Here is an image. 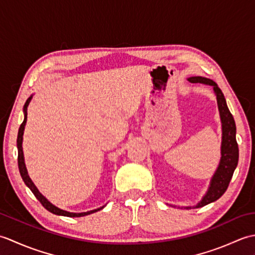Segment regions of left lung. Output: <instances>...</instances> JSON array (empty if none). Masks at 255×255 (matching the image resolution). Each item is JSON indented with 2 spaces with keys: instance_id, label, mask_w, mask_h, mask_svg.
<instances>
[{
  "instance_id": "obj_1",
  "label": "left lung",
  "mask_w": 255,
  "mask_h": 255,
  "mask_svg": "<svg viewBox=\"0 0 255 255\" xmlns=\"http://www.w3.org/2000/svg\"><path fill=\"white\" fill-rule=\"evenodd\" d=\"M191 83H200L205 85L213 86L216 99H217V105L221 122V147H220V161L216 169L213 177L209 182V186L207 192L202 197V199L195 206H182L181 208H200L203 206L214 203L223 196L224 193L228 188L231 177L238 165L239 160V148H238L237 139H236V123L234 116L231 115L227 102L223 92L218 88V85L213 80L203 78V77H191L187 79ZM176 207L175 205H171ZM180 207V206H178Z\"/></svg>"
}]
</instances>
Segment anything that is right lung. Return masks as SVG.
Here are the masks:
<instances>
[{
  "label": "right lung",
  "mask_w": 255,
  "mask_h": 255,
  "mask_svg": "<svg viewBox=\"0 0 255 255\" xmlns=\"http://www.w3.org/2000/svg\"><path fill=\"white\" fill-rule=\"evenodd\" d=\"M32 99V95H30L28 97V100L26 101L24 108H23V112H24V122L21 123L20 127L18 129V134H17V150H18V169H19V173H20V176L23 178L24 183L27 185L30 191L32 192V194L35 195L36 198L39 200L41 203V205L44 206V207L48 210L50 211V213L58 215V216H66V217H83V216H88L90 214H93L96 213V211H99L101 209H103L105 207L104 206H102L100 208H96L93 210H89V211H84V213H71V211H67V210H63L61 208L57 207L53 204H51L49 200H48L44 195H42L39 191H38V188L36 187V185L34 184V182L31 181V178L28 175V172H27L26 169V164H25V159H24V152H23V136H24V130H25V126H26V122H27V107H28L29 103Z\"/></svg>",
  "instance_id": "right-lung-1"
}]
</instances>
